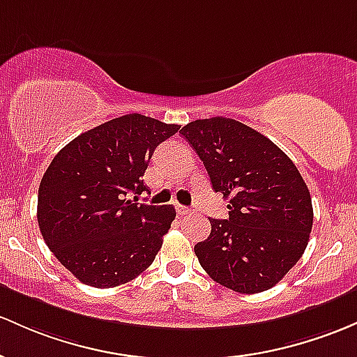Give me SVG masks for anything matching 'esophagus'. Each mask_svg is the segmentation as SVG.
Here are the masks:
<instances>
[{
	"mask_svg": "<svg viewBox=\"0 0 357 357\" xmlns=\"http://www.w3.org/2000/svg\"><path fill=\"white\" fill-rule=\"evenodd\" d=\"M176 213L181 215V217H185V215H190L191 210L188 208V206H183V205H176Z\"/></svg>",
	"mask_w": 357,
	"mask_h": 357,
	"instance_id": "34e87169",
	"label": "esophagus"
}]
</instances>
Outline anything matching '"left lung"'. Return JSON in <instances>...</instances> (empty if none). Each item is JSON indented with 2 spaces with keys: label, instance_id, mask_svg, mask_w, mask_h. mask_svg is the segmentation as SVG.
Here are the masks:
<instances>
[{
  "label": "left lung",
  "instance_id": "1",
  "mask_svg": "<svg viewBox=\"0 0 357 357\" xmlns=\"http://www.w3.org/2000/svg\"><path fill=\"white\" fill-rule=\"evenodd\" d=\"M181 134L229 199V218H210L195 245L202 268L222 287L261 293L298 262L312 232L310 191L293 160L254 128L223 116L195 120Z\"/></svg>",
  "mask_w": 357,
  "mask_h": 357
}]
</instances>
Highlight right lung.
Segmentation results:
<instances>
[{
  "label": "right lung",
  "mask_w": 357,
  "mask_h": 357,
  "mask_svg": "<svg viewBox=\"0 0 357 357\" xmlns=\"http://www.w3.org/2000/svg\"><path fill=\"white\" fill-rule=\"evenodd\" d=\"M181 125L130 113L98 125L57 152L38 186L45 244L81 283L113 288L146 271L176 217L172 205L132 203L155 147Z\"/></svg>",
  "instance_id": "1"
}]
</instances>
